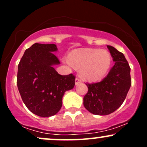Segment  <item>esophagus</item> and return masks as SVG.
I'll use <instances>...</instances> for the list:
<instances>
[{
  "instance_id": "esophagus-1",
  "label": "esophagus",
  "mask_w": 147,
  "mask_h": 147,
  "mask_svg": "<svg viewBox=\"0 0 147 147\" xmlns=\"http://www.w3.org/2000/svg\"><path fill=\"white\" fill-rule=\"evenodd\" d=\"M82 79L79 78V77H77V78L75 79V84H76V85H77V84L82 83Z\"/></svg>"
}]
</instances>
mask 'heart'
<instances>
[{
	"label": "heart",
	"instance_id": "heart-1",
	"mask_svg": "<svg viewBox=\"0 0 147 147\" xmlns=\"http://www.w3.org/2000/svg\"><path fill=\"white\" fill-rule=\"evenodd\" d=\"M69 61L74 66L81 69V74L88 80L102 78L111 66V57L108 51L97 49H86L72 52Z\"/></svg>",
	"mask_w": 147,
	"mask_h": 147
}]
</instances>
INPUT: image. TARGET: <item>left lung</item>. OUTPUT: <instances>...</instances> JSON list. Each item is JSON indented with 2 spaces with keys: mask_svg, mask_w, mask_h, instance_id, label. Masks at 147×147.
<instances>
[{
  "mask_svg": "<svg viewBox=\"0 0 147 147\" xmlns=\"http://www.w3.org/2000/svg\"><path fill=\"white\" fill-rule=\"evenodd\" d=\"M115 64L101 82L86 83L88 88L84 97V106L89 112L98 115L113 113L125 100L131 85L129 64L122 52L107 45Z\"/></svg>",
  "mask_w": 147,
  "mask_h": 147,
  "instance_id": "1",
  "label": "left lung"
}]
</instances>
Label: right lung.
<instances>
[{
    "label": "right lung",
    "mask_w": 147,
    "mask_h": 147,
    "mask_svg": "<svg viewBox=\"0 0 147 147\" xmlns=\"http://www.w3.org/2000/svg\"><path fill=\"white\" fill-rule=\"evenodd\" d=\"M55 44L34 43L25 50L18 66L17 86L25 105L34 114L50 117L59 111L65 91L75 86V76L61 75Z\"/></svg>",
    "instance_id": "obj_1"
}]
</instances>
